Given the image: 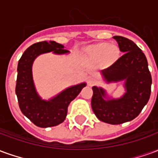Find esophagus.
<instances>
[{"mask_svg": "<svg viewBox=\"0 0 158 158\" xmlns=\"http://www.w3.org/2000/svg\"><path fill=\"white\" fill-rule=\"evenodd\" d=\"M96 83V79H94V78H90V79H89V80H88V84H89V85H95Z\"/></svg>", "mask_w": 158, "mask_h": 158, "instance_id": "esophagus-1", "label": "esophagus"}]
</instances>
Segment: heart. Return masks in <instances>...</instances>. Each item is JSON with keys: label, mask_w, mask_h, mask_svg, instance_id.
<instances>
[{"label": "heart", "mask_w": 158, "mask_h": 158, "mask_svg": "<svg viewBox=\"0 0 158 158\" xmlns=\"http://www.w3.org/2000/svg\"><path fill=\"white\" fill-rule=\"evenodd\" d=\"M119 54V50L116 45L102 44L94 46L89 50V55L96 60L102 59L106 63L115 62Z\"/></svg>", "instance_id": "1"}]
</instances>
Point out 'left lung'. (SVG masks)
<instances>
[{"label":"left lung","mask_w":158,"mask_h":158,"mask_svg":"<svg viewBox=\"0 0 158 158\" xmlns=\"http://www.w3.org/2000/svg\"><path fill=\"white\" fill-rule=\"evenodd\" d=\"M123 53L113 64L102 70L107 82L125 80L126 93L118 100H104L105 91L92 87L91 106L97 118L110 124L131 121L139 115L149 101L152 75L145 54L130 40L114 36Z\"/></svg>","instance_id":"8db88e82"}]
</instances>
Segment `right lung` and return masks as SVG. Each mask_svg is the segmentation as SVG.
<instances>
[{"mask_svg": "<svg viewBox=\"0 0 158 158\" xmlns=\"http://www.w3.org/2000/svg\"><path fill=\"white\" fill-rule=\"evenodd\" d=\"M55 41H41L30 45L23 52L18 64L16 94L22 113L40 128L58 125L66 118L69 103L78 96L85 83L72 86L48 102L40 99L35 89L32 78V64L37 56L53 52L56 54L69 52Z\"/></svg>", "mask_w": 158, "mask_h": 158, "instance_id": "add662e5", "label": "right lung"}]
</instances>
